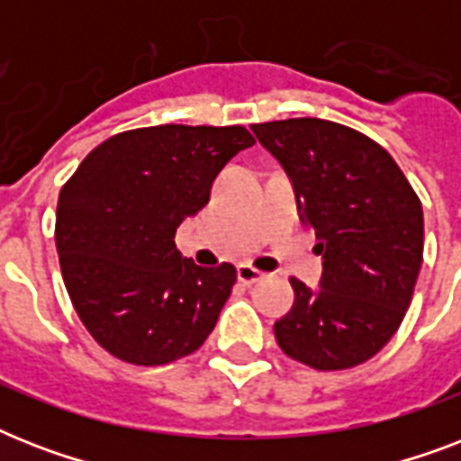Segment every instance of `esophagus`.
Returning a JSON list of instances; mask_svg holds the SVG:
<instances>
[{
  "label": "esophagus",
  "mask_w": 461,
  "mask_h": 461,
  "mask_svg": "<svg viewBox=\"0 0 461 461\" xmlns=\"http://www.w3.org/2000/svg\"><path fill=\"white\" fill-rule=\"evenodd\" d=\"M237 277L241 285H256V282H260L266 275L260 273L258 267L249 266V263H241V266L237 267Z\"/></svg>",
  "instance_id": "1"
}]
</instances>
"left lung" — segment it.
I'll return each mask as SVG.
<instances>
[{"label":"left lung","instance_id":"8db88e82","mask_svg":"<svg viewBox=\"0 0 461 461\" xmlns=\"http://www.w3.org/2000/svg\"><path fill=\"white\" fill-rule=\"evenodd\" d=\"M294 184L322 256L321 287L292 277L280 349L315 371L375 357L404 321L423 260L419 195L385 148L349 126L302 117L251 126Z\"/></svg>","mask_w":461,"mask_h":461}]
</instances>
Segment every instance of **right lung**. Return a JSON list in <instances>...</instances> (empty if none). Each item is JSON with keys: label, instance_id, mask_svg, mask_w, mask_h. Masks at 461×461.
Instances as JSON below:
<instances>
[{"label": "right lung", "instance_id": "add662e5", "mask_svg": "<svg viewBox=\"0 0 461 461\" xmlns=\"http://www.w3.org/2000/svg\"><path fill=\"white\" fill-rule=\"evenodd\" d=\"M244 126L162 124L112 136L61 186L54 241L76 313L112 357L162 366L201 347L237 267L181 258L174 234L210 201Z\"/></svg>", "mask_w": 461, "mask_h": 461}]
</instances>
